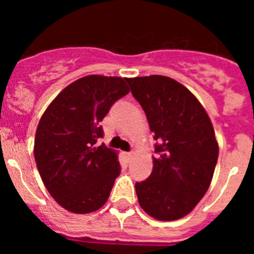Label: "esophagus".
<instances>
[{"instance_id":"obj_1","label":"esophagus","mask_w":254,"mask_h":254,"mask_svg":"<svg viewBox=\"0 0 254 254\" xmlns=\"http://www.w3.org/2000/svg\"><path fill=\"white\" fill-rule=\"evenodd\" d=\"M125 156L127 158V160H131V159L133 158V152H126Z\"/></svg>"}]
</instances>
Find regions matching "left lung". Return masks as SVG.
Returning a JSON list of instances; mask_svg holds the SVG:
<instances>
[{
	"mask_svg": "<svg viewBox=\"0 0 254 254\" xmlns=\"http://www.w3.org/2000/svg\"><path fill=\"white\" fill-rule=\"evenodd\" d=\"M126 81L158 141L151 174L134 186L138 203L160 221L185 217L205 196L216 167L219 145L210 117L173 78L151 75Z\"/></svg>",
	"mask_w": 254,
	"mask_h": 254,
	"instance_id": "left-lung-1",
	"label": "left lung"
}]
</instances>
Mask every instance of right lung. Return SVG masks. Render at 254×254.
<instances>
[{
    "mask_svg": "<svg viewBox=\"0 0 254 254\" xmlns=\"http://www.w3.org/2000/svg\"><path fill=\"white\" fill-rule=\"evenodd\" d=\"M129 93L126 78L89 75L61 91L38 125L34 158L47 190L73 214H90L108 201L121 173L118 152L96 145L112 105Z\"/></svg>",
    "mask_w": 254,
    "mask_h": 254,
    "instance_id": "right-lung-1",
    "label": "right lung"
}]
</instances>
